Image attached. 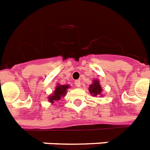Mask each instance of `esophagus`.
Listing matches in <instances>:
<instances>
[{"mask_svg": "<svg viewBox=\"0 0 150 150\" xmlns=\"http://www.w3.org/2000/svg\"><path fill=\"white\" fill-rule=\"evenodd\" d=\"M75 84L77 87H80L81 86V82H80L79 80H76L75 82Z\"/></svg>", "mask_w": 150, "mask_h": 150, "instance_id": "esophagus-1", "label": "esophagus"}]
</instances>
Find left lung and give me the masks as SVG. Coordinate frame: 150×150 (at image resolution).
Listing matches in <instances>:
<instances>
[{
	"mask_svg": "<svg viewBox=\"0 0 150 150\" xmlns=\"http://www.w3.org/2000/svg\"><path fill=\"white\" fill-rule=\"evenodd\" d=\"M89 91H90V94H92L93 96L100 95L102 91V89H101V86H100L98 80H93V83L89 86Z\"/></svg>",
	"mask_w": 150,
	"mask_h": 150,
	"instance_id": "8db88e82",
	"label": "left lung"
}]
</instances>
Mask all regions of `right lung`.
Listing matches in <instances>:
<instances>
[{
	"label": "right lung",
	"instance_id": "obj_1",
	"mask_svg": "<svg viewBox=\"0 0 150 150\" xmlns=\"http://www.w3.org/2000/svg\"><path fill=\"white\" fill-rule=\"evenodd\" d=\"M67 88H69V86L57 85L54 92L49 97V101L50 103H53L55 100H60L61 97L66 94Z\"/></svg>",
	"mask_w": 150,
	"mask_h": 150
}]
</instances>
